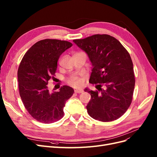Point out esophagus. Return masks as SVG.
<instances>
[{
	"label": "esophagus",
	"instance_id": "esophagus-1",
	"mask_svg": "<svg viewBox=\"0 0 157 157\" xmlns=\"http://www.w3.org/2000/svg\"><path fill=\"white\" fill-rule=\"evenodd\" d=\"M75 93H78V94H80V93H82V92H83V90H81V89L75 90Z\"/></svg>",
	"mask_w": 157,
	"mask_h": 157
}]
</instances>
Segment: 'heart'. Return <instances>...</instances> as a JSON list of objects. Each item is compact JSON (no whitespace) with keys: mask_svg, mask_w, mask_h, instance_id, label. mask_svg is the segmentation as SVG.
Returning a JSON list of instances; mask_svg holds the SVG:
<instances>
[{"mask_svg":"<svg viewBox=\"0 0 157 157\" xmlns=\"http://www.w3.org/2000/svg\"><path fill=\"white\" fill-rule=\"evenodd\" d=\"M68 82L73 86L78 87L82 85V79L77 77H73L68 80Z\"/></svg>","mask_w":157,"mask_h":157,"instance_id":"1","label":"heart"}]
</instances>
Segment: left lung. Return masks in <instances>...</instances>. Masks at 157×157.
Segmentation results:
<instances>
[{
    "instance_id": "left-lung-1",
    "label": "left lung",
    "mask_w": 157,
    "mask_h": 157,
    "mask_svg": "<svg viewBox=\"0 0 157 157\" xmlns=\"http://www.w3.org/2000/svg\"><path fill=\"white\" fill-rule=\"evenodd\" d=\"M73 42L86 52L93 66L89 82L99 87L98 91L84 90L91 95L86 106L88 115L101 122L118 119L130 107L135 86L129 53L109 35H94Z\"/></svg>"
}]
</instances>
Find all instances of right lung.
Instances as JSON below:
<instances>
[{
    "label": "right lung",
    "instance_id": "1",
    "mask_svg": "<svg viewBox=\"0 0 157 157\" xmlns=\"http://www.w3.org/2000/svg\"><path fill=\"white\" fill-rule=\"evenodd\" d=\"M72 46L65 40H40L27 50L19 66L17 79L22 102L31 117L40 122L48 124L60 120L66 101L74 93L68 86L50 93L47 85L56 72L59 56Z\"/></svg>",
    "mask_w": 157,
    "mask_h": 157
}]
</instances>
